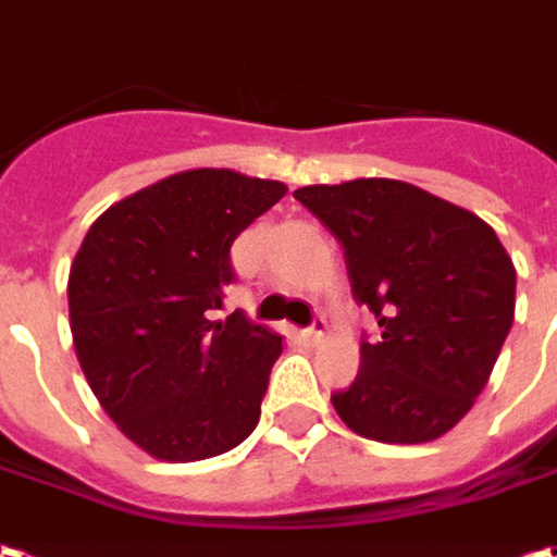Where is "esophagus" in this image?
<instances>
[{
	"label": "esophagus",
	"instance_id": "34e87169",
	"mask_svg": "<svg viewBox=\"0 0 557 557\" xmlns=\"http://www.w3.org/2000/svg\"><path fill=\"white\" fill-rule=\"evenodd\" d=\"M323 335H326V317H313V323L305 329V338L310 344H320L323 342Z\"/></svg>",
	"mask_w": 557,
	"mask_h": 557
}]
</instances>
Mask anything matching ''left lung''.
Listing matches in <instances>:
<instances>
[{"mask_svg": "<svg viewBox=\"0 0 557 557\" xmlns=\"http://www.w3.org/2000/svg\"><path fill=\"white\" fill-rule=\"evenodd\" d=\"M342 244L350 293L377 320L342 421L374 442L448 433L485 389L516 317V268L475 213L399 180L295 191Z\"/></svg>", "mask_w": 557, "mask_h": 557, "instance_id": "obj_1", "label": "left lung"}]
</instances>
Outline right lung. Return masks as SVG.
Masks as SVG:
<instances>
[{"label":"right lung","instance_id":"add662e5","mask_svg":"<svg viewBox=\"0 0 557 557\" xmlns=\"http://www.w3.org/2000/svg\"><path fill=\"white\" fill-rule=\"evenodd\" d=\"M286 195L274 180L185 170L109 207L70 271L75 354L121 433L170 463L231 451L256 430L280 335L213 320L231 244Z\"/></svg>","mask_w":557,"mask_h":557}]
</instances>
